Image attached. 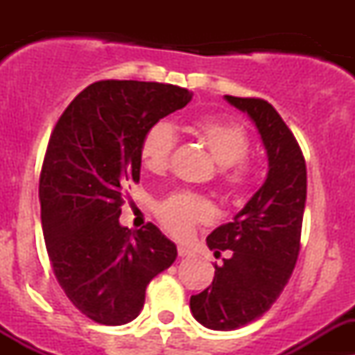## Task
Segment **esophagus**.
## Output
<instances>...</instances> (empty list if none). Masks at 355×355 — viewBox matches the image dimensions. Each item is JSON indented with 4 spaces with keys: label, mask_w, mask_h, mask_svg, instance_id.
I'll return each instance as SVG.
<instances>
[{
    "label": "esophagus",
    "mask_w": 355,
    "mask_h": 355,
    "mask_svg": "<svg viewBox=\"0 0 355 355\" xmlns=\"http://www.w3.org/2000/svg\"><path fill=\"white\" fill-rule=\"evenodd\" d=\"M178 256L189 257V256H192V250L187 249V247H184V245H178Z\"/></svg>",
    "instance_id": "34e87169"
}]
</instances>
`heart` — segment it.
Segmentation results:
<instances>
[{
	"label": "heart",
	"instance_id": "1",
	"mask_svg": "<svg viewBox=\"0 0 355 355\" xmlns=\"http://www.w3.org/2000/svg\"><path fill=\"white\" fill-rule=\"evenodd\" d=\"M192 135L207 149L211 157L221 166L220 178L230 192H242L252 182V168L245 161L250 149L249 134L239 121L220 116H202L192 123ZM177 146V132L166 120L149 125L141 139L139 155L151 173L161 175L170 168L171 155ZM163 227L175 237H187L199 223H209L214 207L206 198L178 192L163 199L156 207Z\"/></svg>",
	"mask_w": 355,
	"mask_h": 355
}]
</instances>
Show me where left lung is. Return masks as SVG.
<instances>
[{
    "mask_svg": "<svg viewBox=\"0 0 355 355\" xmlns=\"http://www.w3.org/2000/svg\"><path fill=\"white\" fill-rule=\"evenodd\" d=\"M249 114L268 155V177L234 221L218 227L206 242L214 256L213 284L191 297L202 327L230 331L263 316L288 284L300 250L307 171L302 151L278 111L259 98L225 96Z\"/></svg>",
    "mask_w": 355,
    "mask_h": 355,
    "instance_id": "obj_1",
    "label": "left lung"
}]
</instances>
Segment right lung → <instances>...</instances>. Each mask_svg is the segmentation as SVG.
Returning a JSON list of instances; mask_svg holds the SVG:
<instances>
[{"label":"right lung","instance_id":"1","mask_svg":"<svg viewBox=\"0 0 355 355\" xmlns=\"http://www.w3.org/2000/svg\"><path fill=\"white\" fill-rule=\"evenodd\" d=\"M192 99L159 82L99 80L55 125L39 178L46 249L75 307L101 324L135 320L146 287L177 259L156 225L121 227L125 187L141 177V139L149 125Z\"/></svg>","mask_w":355,"mask_h":355}]
</instances>
